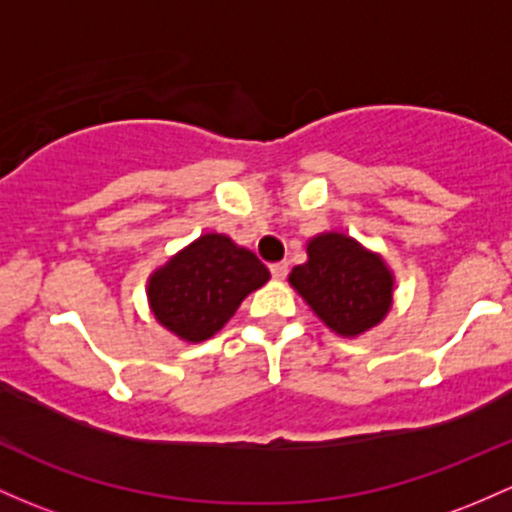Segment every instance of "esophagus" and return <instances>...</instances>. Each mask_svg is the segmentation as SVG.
Instances as JSON below:
<instances>
[{
    "mask_svg": "<svg viewBox=\"0 0 512 512\" xmlns=\"http://www.w3.org/2000/svg\"><path fill=\"white\" fill-rule=\"evenodd\" d=\"M271 276L276 280H283L285 276H288V263H285V261L271 263Z\"/></svg>",
    "mask_w": 512,
    "mask_h": 512,
    "instance_id": "1",
    "label": "esophagus"
}]
</instances>
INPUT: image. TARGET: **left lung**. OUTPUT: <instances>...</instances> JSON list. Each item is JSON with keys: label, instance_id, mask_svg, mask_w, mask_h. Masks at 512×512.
<instances>
[{"label": "left lung", "instance_id": "obj_1", "mask_svg": "<svg viewBox=\"0 0 512 512\" xmlns=\"http://www.w3.org/2000/svg\"><path fill=\"white\" fill-rule=\"evenodd\" d=\"M290 285L342 337L371 329L393 302V276L386 263L344 234L315 236L307 244V263L290 273Z\"/></svg>", "mask_w": 512, "mask_h": 512}]
</instances>
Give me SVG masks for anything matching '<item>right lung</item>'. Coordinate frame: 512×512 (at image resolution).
<instances>
[{
	"instance_id": "obj_1",
	"label": "right lung",
	"mask_w": 512,
	"mask_h": 512,
	"mask_svg": "<svg viewBox=\"0 0 512 512\" xmlns=\"http://www.w3.org/2000/svg\"><path fill=\"white\" fill-rule=\"evenodd\" d=\"M268 278V268L251 251L229 236L205 234L153 273L148 300L163 327L185 342H205Z\"/></svg>"
}]
</instances>
